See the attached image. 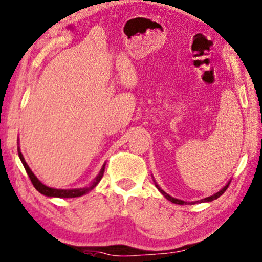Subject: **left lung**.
I'll list each match as a JSON object with an SVG mask.
<instances>
[{
    "label": "left lung",
    "mask_w": 262,
    "mask_h": 262,
    "mask_svg": "<svg viewBox=\"0 0 262 262\" xmlns=\"http://www.w3.org/2000/svg\"><path fill=\"white\" fill-rule=\"evenodd\" d=\"M154 183H156V182H154ZM229 184H230V182H229V183H228V184H227V185H226V186H224L222 190H220V191H219V192H217V193H215V194H213V196L206 197V198H204V200H201V201H197V202H200V203H203V202H211V201H213V200H217V198H219L220 196H222V194L224 193V191H226V190L228 189V186H229ZM156 186L158 187V190H159V191H160V192H161V193H163L165 197H166V200H168V201H171V202H172V203H174V204H180V205H183V204H187V202H184V201H182V200H177V198H173V197H171V196H169V194H167L166 192H165V191H164V190H161V189H160V187H159V185H158V184H157V183H156ZM197 202H191V203H190V204H194V203H197Z\"/></svg>",
    "instance_id": "1"
}]
</instances>
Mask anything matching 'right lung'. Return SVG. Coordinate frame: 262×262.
<instances>
[{
  "label": "right lung",
  "instance_id": "right-lung-1",
  "mask_svg": "<svg viewBox=\"0 0 262 262\" xmlns=\"http://www.w3.org/2000/svg\"><path fill=\"white\" fill-rule=\"evenodd\" d=\"M17 150H19V157H20V160L22 165H24V167L26 169V172H27V174L29 177V179H31V182L33 185H34V187L36 190L39 191L40 193L45 194V196L47 197H59V198H73V197H80L83 196V194H85L86 192H89L90 190H93L94 187L97 185V184L101 182L102 177H103V173H104V168H105V164L103 165L101 171H99L98 176L96 177L94 183L91 184L90 186L88 187H83V189H66V190H62V189H53V187H49L46 185H43V184L40 182V180L36 178L34 173L32 172V169L29 168V166L27 165V163L25 161V158L24 156H22V153L20 152V147L17 148Z\"/></svg>",
  "mask_w": 262,
  "mask_h": 262
}]
</instances>
